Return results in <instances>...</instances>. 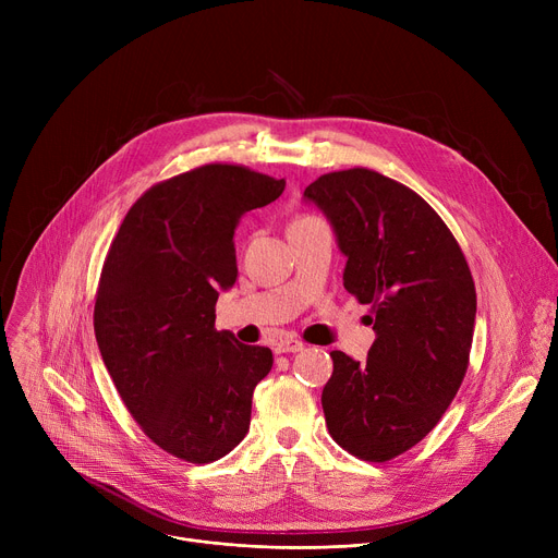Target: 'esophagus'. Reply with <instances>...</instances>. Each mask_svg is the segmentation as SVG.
Instances as JSON below:
<instances>
[{
    "label": "esophagus",
    "instance_id": "1",
    "mask_svg": "<svg viewBox=\"0 0 558 558\" xmlns=\"http://www.w3.org/2000/svg\"><path fill=\"white\" fill-rule=\"evenodd\" d=\"M305 345H303V341H299V339H278L276 343H274V350L276 353H301Z\"/></svg>",
    "mask_w": 558,
    "mask_h": 558
}]
</instances>
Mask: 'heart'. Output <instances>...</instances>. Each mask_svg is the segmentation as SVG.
Listing matches in <instances>:
<instances>
[{
    "label": "heart",
    "mask_w": 558,
    "mask_h": 558,
    "mask_svg": "<svg viewBox=\"0 0 558 558\" xmlns=\"http://www.w3.org/2000/svg\"><path fill=\"white\" fill-rule=\"evenodd\" d=\"M307 221H314V217H299V219H294V223H307ZM291 223V226H294Z\"/></svg>",
    "instance_id": "b5f03b06"
}]
</instances>
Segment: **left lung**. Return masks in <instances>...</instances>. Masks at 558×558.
<instances>
[{"mask_svg": "<svg viewBox=\"0 0 558 558\" xmlns=\"http://www.w3.org/2000/svg\"><path fill=\"white\" fill-rule=\"evenodd\" d=\"M345 255L343 287L371 305L364 364L332 350L320 396L335 441L389 461L441 421L471 357L477 294L452 232L402 183L371 169L320 175L305 187Z\"/></svg>", "mask_w": 558, "mask_h": 558, "instance_id": "8db88e82", "label": "left lung"}]
</instances>
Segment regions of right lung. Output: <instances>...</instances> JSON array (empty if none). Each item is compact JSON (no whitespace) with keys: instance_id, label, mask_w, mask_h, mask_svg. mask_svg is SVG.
<instances>
[{"instance_id":"obj_1","label":"right lung","mask_w":558,"mask_h":558,"mask_svg":"<svg viewBox=\"0 0 558 558\" xmlns=\"http://www.w3.org/2000/svg\"><path fill=\"white\" fill-rule=\"evenodd\" d=\"M284 179L203 165L144 192L106 255L95 335L129 412L165 452L210 463L240 446L264 345L215 330L219 291L238 280L234 228L276 201Z\"/></svg>"}]
</instances>
